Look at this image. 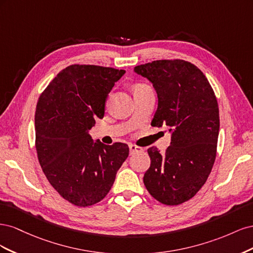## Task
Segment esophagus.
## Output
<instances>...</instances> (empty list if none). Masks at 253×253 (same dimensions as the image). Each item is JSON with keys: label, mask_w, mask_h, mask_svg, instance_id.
Wrapping results in <instances>:
<instances>
[{"label": "esophagus", "mask_w": 253, "mask_h": 253, "mask_svg": "<svg viewBox=\"0 0 253 253\" xmlns=\"http://www.w3.org/2000/svg\"><path fill=\"white\" fill-rule=\"evenodd\" d=\"M128 148H129V152H131V154H133V153H135V152H141L142 151V148L138 147V145L132 144V143L128 145Z\"/></svg>", "instance_id": "esophagus-1"}]
</instances>
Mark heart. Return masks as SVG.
<instances>
[{"label":"heart","instance_id":"obj_1","mask_svg":"<svg viewBox=\"0 0 253 253\" xmlns=\"http://www.w3.org/2000/svg\"><path fill=\"white\" fill-rule=\"evenodd\" d=\"M150 86L147 85V84H143V83H140V84H137V85L135 86L134 88V91L136 90H140V89H144V88H149Z\"/></svg>","mask_w":253,"mask_h":253}]
</instances>
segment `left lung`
I'll return each mask as SVG.
<instances>
[{
  "instance_id": "obj_1",
  "label": "left lung",
  "mask_w": 253,
  "mask_h": 253,
  "mask_svg": "<svg viewBox=\"0 0 253 253\" xmlns=\"http://www.w3.org/2000/svg\"><path fill=\"white\" fill-rule=\"evenodd\" d=\"M156 89L158 108L151 126L172 132L165 154L148 149L151 166L143 182L156 201L177 206L191 200L208 179L216 157L218 104L203 72L180 59L156 60L135 66Z\"/></svg>"
}]
</instances>
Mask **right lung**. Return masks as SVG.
Returning <instances> with one entry per match:
<instances>
[{
  "instance_id": "obj_1",
  "label": "right lung",
  "mask_w": 253,
  "mask_h": 253,
  "mask_svg": "<svg viewBox=\"0 0 253 253\" xmlns=\"http://www.w3.org/2000/svg\"><path fill=\"white\" fill-rule=\"evenodd\" d=\"M125 70L73 64L61 71L37 103L36 150L50 185L78 207L93 206L110 192L128 156L127 144L91 139L95 119L103 118L106 97Z\"/></svg>"
}]
</instances>
